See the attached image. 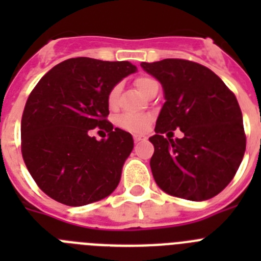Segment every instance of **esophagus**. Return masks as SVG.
Listing matches in <instances>:
<instances>
[{"instance_id": "obj_1", "label": "esophagus", "mask_w": 261, "mask_h": 261, "mask_svg": "<svg viewBox=\"0 0 261 261\" xmlns=\"http://www.w3.org/2000/svg\"><path fill=\"white\" fill-rule=\"evenodd\" d=\"M133 138H135L136 142H138V141H142V140H146V136H144V135H135V136H133Z\"/></svg>"}]
</instances>
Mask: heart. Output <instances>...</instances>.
<instances>
[{"label": "heart", "mask_w": 261, "mask_h": 261, "mask_svg": "<svg viewBox=\"0 0 261 261\" xmlns=\"http://www.w3.org/2000/svg\"><path fill=\"white\" fill-rule=\"evenodd\" d=\"M135 85L136 87H137L138 91H140L142 95H145V94L150 90V87H153L154 85H158V84H156L153 78L146 77V75H141V77L136 78ZM120 91H121L120 85H116V86H114L112 89H111L107 98L108 106H110L111 108H114L115 106L117 105V99H119ZM149 124H150V117L145 116V115L126 114V115H123V116L119 119V125L121 126V128L126 129V130H129V132H135V133L144 132L145 129L149 126Z\"/></svg>", "instance_id": "obj_1"}]
</instances>
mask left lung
I'll list each match as a JSON object with an SVG mask.
<instances>
[{"label":"left lung","instance_id":"8db88e82","mask_svg":"<svg viewBox=\"0 0 261 261\" xmlns=\"http://www.w3.org/2000/svg\"><path fill=\"white\" fill-rule=\"evenodd\" d=\"M141 68L161 82L166 100L149 138L154 180L175 197L212 199L232 180L246 151L238 100L216 73L197 62L165 59L141 62ZM176 127L183 139L164 138L163 133Z\"/></svg>","mask_w":261,"mask_h":261}]
</instances>
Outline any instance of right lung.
Listing matches in <instances>:
<instances>
[{
    "label": "right lung",
    "instance_id": "1",
    "mask_svg": "<svg viewBox=\"0 0 261 261\" xmlns=\"http://www.w3.org/2000/svg\"><path fill=\"white\" fill-rule=\"evenodd\" d=\"M135 71L129 61L77 57L60 62L39 81L24 106L20 137L23 161L45 195L82 206L116 190L133 138L106 119L107 98ZM95 127L108 137L91 138Z\"/></svg>",
    "mask_w": 261,
    "mask_h": 261
}]
</instances>
